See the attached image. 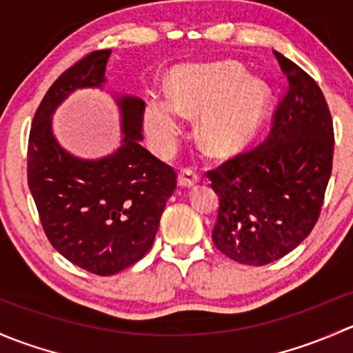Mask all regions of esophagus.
<instances>
[{"instance_id":"obj_1","label":"esophagus","mask_w":353,"mask_h":353,"mask_svg":"<svg viewBox=\"0 0 353 353\" xmlns=\"http://www.w3.org/2000/svg\"><path fill=\"white\" fill-rule=\"evenodd\" d=\"M199 181H201L199 173H195L194 170H190V168L181 170L180 176H178V185H180V187H185V188L194 187V185H197Z\"/></svg>"}]
</instances>
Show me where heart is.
Segmentation results:
<instances>
[{
	"label": "heart",
	"instance_id": "1",
	"mask_svg": "<svg viewBox=\"0 0 353 353\" xmlns=\"http://www.w3.org/2000/svg\"><path fill=\"white\" fill-rule=\"evenodd\" d=\"M267 105L260 79L245 78L236 63L180 66L172 72L170 93L146 98L144 127L158 151H170L180 136L183 114L201 112L199 139L216 154L241 148L255 134Z\"/></svg>",
	"mask_w": 353,
	"mask_h": 353
}]
</instances>
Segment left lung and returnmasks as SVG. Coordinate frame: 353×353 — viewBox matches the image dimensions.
I'll list each match as a JSON object with an SVG mask.
<instances>
[{
  "label": "left lung",
  "mask_w": 353,
  "mask_h": 353,
  "mask_svg": "<svg viewBox=\"0 0 353 353\" xmlns=\"http://www.w3.org/2000/svg\"><path fill=\"white\" fill-rule=\"evenodd\" d=\"M287 92L270 134L207 172L219 195L212 241L245 265L272 263L292 252L318 223L333 166V121L318 83L275 52Z\"/></svg>",
  "instance_id": "left-lung-1"
}]
</instances>
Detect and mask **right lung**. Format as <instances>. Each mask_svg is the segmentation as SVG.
Listing matches in <instances>:
<instances>
[{
  "mask_svg": "<svg viewBox=\"0 0 353 353\" xmlns=\"http://www.w3.org/2000/svg\"><path fill=\"white\" fill-rule=\"evenodd\" d=\"M108 56V49L95 50L52 83L35 112L27 151L28 187L50 245L97 275L117 274L150 252L176 187L175 170L141 146V98H117L123 137L110 156L79 159L54 137V110L74 90L100 88Z\"/></svg>",
  "mask_w": 353,
  "mask_h": 353,
  "instance_id": "add662e5",
  "label": "right lung"
}]
</instances>
